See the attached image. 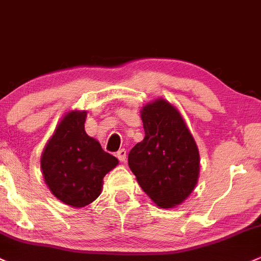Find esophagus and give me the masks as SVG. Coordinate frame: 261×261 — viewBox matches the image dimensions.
<instances>
[{"mask_svg":"<svg viewBox=\"0 0 261 261\" xmlns=\"http://www.w3.org/2000/svg\"><path fill=\"white\" fill-rule=\"evenodd\" d=\"M116 157L119 159V161L124 162L126 160V151L124 150V148H121V150H119L116 152Z\"/></svg>","mask_w":261,"mask_h":261,"instance_id":"34e87169","label":"esophagus"}]
</instances>
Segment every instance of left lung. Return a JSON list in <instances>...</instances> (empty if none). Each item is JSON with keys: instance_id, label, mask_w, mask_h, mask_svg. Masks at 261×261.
I'll use <instances>...</instances> for the list:
<instances>
[{"instance_id": "1", "label": "left lung", "mask_w": 261, "mask_h": 261, "mask_svg": "<svg viewBox=\"0 0 261 261\" xmlns=\"http://www.w3.org/2000/svg\"><path fill=\"white\" fill-rule=\"evenodd\" d=\"M141 119L145 139L128 153V167L157 205L172 208L197 185L198 148L181 114L166 100L146 105Z\"/></svg>"}]
</instances>
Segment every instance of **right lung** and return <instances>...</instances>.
Wrapping results in <instances>:
<instances>
[{
    "mask_svg": "<svg viewBox=\"0 0 261 261\" xmlns=\"http://www.w3.org/2000/svg\"><path fill=\"white\" fill-rule=\"evenodd\" d=\"M85 111L63 117L42 153L41 167L51 193L71 207H84L99 197L102 178L119 163L84 130Z\"/></svg>",
    "mask_w": 261,
    "mask_h": 261,
    "instance_id": "1",
    "label": "right lung"
}]
</instances>
